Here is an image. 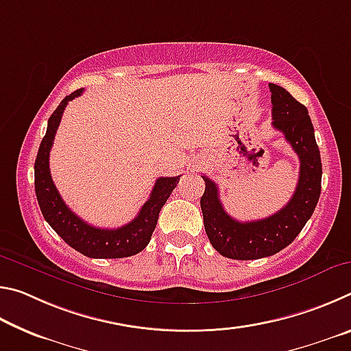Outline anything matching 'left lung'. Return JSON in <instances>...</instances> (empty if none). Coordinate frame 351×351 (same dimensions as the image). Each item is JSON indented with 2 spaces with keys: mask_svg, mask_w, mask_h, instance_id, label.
Listing matches in <instances>:
<instances>
[{
  "mask_svg": "<svg viewBox=\"0 0 351 351\" xmlns=\"http://www.w3.org/2000/svg\"><path fill=\"white\" fill-rule=\"evenodd\" d=\"M269 90L272 127L285 134L299 156V181L293 198L283 209L268 218L241 223L228 215L219 201L217 184L203 176L206 190L199 204L206 234L212 246L228 258L255 260L282 251L304 229L320 197L322 162L306 106L274 83H271Z\"/></svg>",
  "mask_w": 351,
  "mask_h": 351,
  "instance_id": "1",
  "label": "left lung"
}]
</instances>
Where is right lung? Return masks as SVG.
Here are the masks:
<instances>
[{
  "label": "right lung",
  "instance_id": "right-lung-1",
  "mask_svg": "<svg viewBox=\"0 0 351 351\" xmlns=\"http://www.w3.org/2000/svg\"><path fill=\"white\" fill-rule=\"evenodd\" d=\"M83 90H77L64 97L47 121V130L41 141L35 159V195L40 210L52 229L75 251L90 258H123L141 252L150 243L156 228L159 212L173 192L180 176L158 178L150 198L142 206L138 217L117 229H102L83 221L80 217L64 204L60 193L51 178L49 152L54 144L57 128L69 100L79 97Z\"/></svg>",
  "mask_w": 351,
  "mask_h": 351
}]
</instances>
